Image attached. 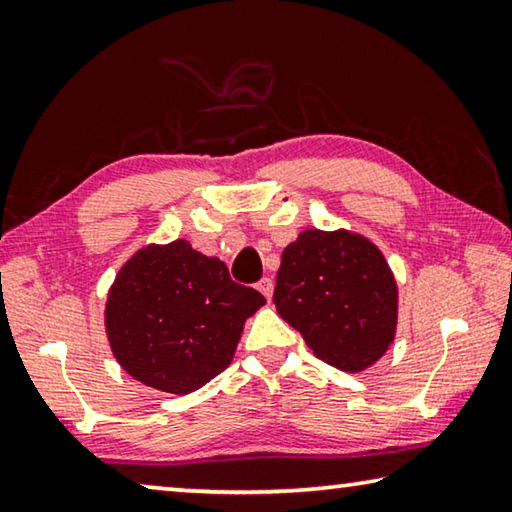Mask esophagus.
Masks as SVG:
<instances>
[{"instance_id": "34e87169", "label": "esophagus", "mask_w": 512, "mask_h": 512, "mask_svg": "<svg viewBox=\"0 0 512 512\" xmlns=\"http://www.w3.org/2000/svg\"><path fill=\"white\" fill-rule=\"evenodd\" d=\"M257 289H259V294H262L266 300H271V296H273V280L271 278H262L257 282Z\"/></svg>"}]
</instances>
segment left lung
<instances>
[{"mask_svg": "<svg viewBox=\"0 0 512 512\" xmlns=\"http://www.w3.org/2000/svg\"><path fill=\"white\" fill-rule=\"evenodd\" d=\"M275 310L332 367L360 373L389 351L399 285L376 243L360 232L303 230L282 250Z\"/></svg>", "mask_w": 512, "mask_h": 512, "instance_id": "1", "label": "left lung"}]
</instances>
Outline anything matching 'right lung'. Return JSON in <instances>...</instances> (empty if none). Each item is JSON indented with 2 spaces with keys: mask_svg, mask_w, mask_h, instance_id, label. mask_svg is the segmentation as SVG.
<instances>
[{
  "mask_svg": "<svg viewBox=\"0 0 512 512\" xmlns=\"http://www.w3.org/2000/svg\"><path fill=\"white\" fill-rule=\"evenodd\" d=\"M266 298L186 239L148 243L120 266L104 305L116 362L139 383L191 394L230 367L243 326Z\"/></svg>",
  "mask_w": 512,
  "mask_h": 512,
  "instance_id": "1",
  "label": "right lung"
}]
</instances>
